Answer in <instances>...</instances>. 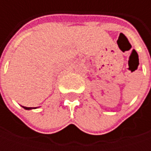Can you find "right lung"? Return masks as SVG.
<instances>
[{
    "label": "right lung",
    "mask_w": 151,
    "mask_h": 151,
    "mask_svg": "<svg viewBox=\"0 0 151 151\" xmlns=\"http://www.w3.org/2000/svg\"><path fill=\"white\" fill-rule=\"evenodd\" d=\"M24 109H27V110H29V109H31V108H37V107H27V106H22Z\"/></svg>",
    "instance_id": "1"
}]
</instances>
